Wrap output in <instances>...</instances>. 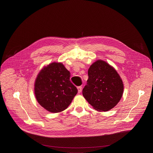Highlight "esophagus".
<instances>
[{
    "mask_svg": "<svg viewBox=\"0 0 153 153\" xmlns=\"http://www.w3.org/2000/svg\"><path fill=\"white\" fill-rule=\"evenodd\" d=\"M82 86H78V87H77L78 93H80V92L82 91Z\"/></svg>",
    "mask_w": 153,
    "mask_h": 153,
    "instance_id": "esophagus-1",
    "label": "esophagus"
}]
</instances>
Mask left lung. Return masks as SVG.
Returning <instances> with one entry per match:
<instances>
[{"label":"left lung","mask_w":153,"mask_h":153,"mask_svg":"<svg viewBox=\"0 0 153 153\" xmlns=\"http://www.w3.org/2000/svg\"><path fill=\"white\" fill-rule=\"evenodd\" d=\"M88 79L82 90L85 99L100 112L113 108L121 99L123 83L117 71L102 60L94 62L88 69Z\"/></svg>","instance_id":"8db88e82"}]
</instances>
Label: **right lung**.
Here are the masks:
<instances>
[{
  "instance_id": "add662e5",
  "label": "right lung",
  "mask_w": 153,
  "mask_h": 153,
  "mask_svg": "<svg viewBox=\"0 0 153 153\" xmlns=\"http://www.w3.org/2000/svg\"><path fill=\"white\" fill-rule=\"evenodd\" d=\"M70 77V71L62 63L52 62L43 67L34 83L38 103L50 113H60L67 109L77 93Z\"/></svg>"
}]
</instances>
